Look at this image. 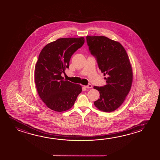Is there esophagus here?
I'll return each instance as SVG.
<instances>
[{
	"label": "esophagus",
	"mask_w": 160,
	"mask_h": 160,
	"mask_svg": "<svg viewBox=\"0 0 160 160\" xmlns=\"http://www.w3.org/2000/svg\"><path fill=\"white\" fill-rule=\"evenodd\" d=\"M85 88H92V85L91 84H89V85H85V86H84Z\"/></svg>",
	"instance_id": "34e87169"
}]
</instances>
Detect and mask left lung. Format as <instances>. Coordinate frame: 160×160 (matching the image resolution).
<instances>
[{
	"label": "left lung",
	"mask_w": 160,
	"mask_h": 160,
	"mask_svg": "<svg viewBox=\"0 0 160 160\" xmlns=\"http://www.w3.org/2000/svg\"><path fill=\"white\" fill-rule=\"evenodd\" d=\"M89 50L97 58L106 80L104 87H94L100 98L94 102L99 110L112 112L124 102L131 90L133 71L128 56L119 42L102 36H87Z\"/></svg>",
	"instance_id": "obj_1"
}]
</instances>
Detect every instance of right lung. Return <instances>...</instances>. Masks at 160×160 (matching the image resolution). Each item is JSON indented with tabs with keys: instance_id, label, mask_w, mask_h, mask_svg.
Returning a JSON list of instances; mask_svg holds the SVG:
<instances>
[{
	"instance_id": "1",
	"label": "right lung",
	"mask_w": 160,
	"mask_h": 160,
	"mask_svg": "<svg viewBox=\"0 0 160 160\" xmlns=\"http://www.w3.org/2000/svg\"><path fill=\"white\" fill-rule=\"evenodd\" d=\"M84 37L61 38L46 45L34 69V82L40 98L58 112L70 109L82 92L79 84L64 80L61 73L69 68L71 56L84 45Z\"/></svg>"
}]
</instances>
